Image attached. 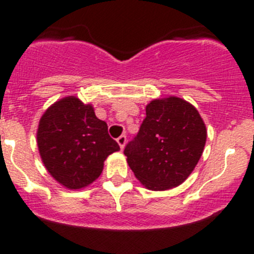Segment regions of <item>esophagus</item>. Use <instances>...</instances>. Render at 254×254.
Here are the masks:
<instances>
[{
    "label": "esophagus",
    "mask_w": 254,
    "mask_h": 254,
    "mask_svg": "<svg viewBox=\"0 0 254 254\" xmlns=\"http://www.w3.org/2000/svg\"><path fill=\"white\" fill-rule=\"evenodd\" d=\"M117 142L119 143L120 148H122V150H124V147H125V143H127V136H125V135H122V136H119V137H118Z\"/></svg>",
    "instance_id": "1"
}]
</instances>
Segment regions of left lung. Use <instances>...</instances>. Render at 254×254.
Here are the masks:
<instances>
[{
    "label": "left lung",
    "instance_id": "left-lung-1",
    "mask_svg": "<svg viewBox=\"0 0 254 254\" xmlns=\"http://www.w3.org/2000/svg\"><path fill=\"white\" fill-rule=\"evenodd\" d=\"M206 127L195 107L179 97L157 98L146 106L139 134L125 147L127 162L150 190L181 186L198 165Z\"/></svg>",
    "mask_w": 254,
    "mask_h": 254
}]
</instances>
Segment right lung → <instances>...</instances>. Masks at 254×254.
Here are the masks:
<instances>
[{"instance_id": "right-lung-1", "label": "right lung", "mask_w": 254, "mask_h": 254, "mask_svg": "<svg viewBox=\"0 0 254 254\" xmlns=\"http://www.w3.org/2000/svg\"><path fill=\"white\" fill-rule=\"evenodd\" d=\"M37 143L50 176L71 190L93 183L107 157L120 150L109 136L107 123L96 117L93 106L75 96L59 99L44 112Z\"/></svg>"}]
</instances>
